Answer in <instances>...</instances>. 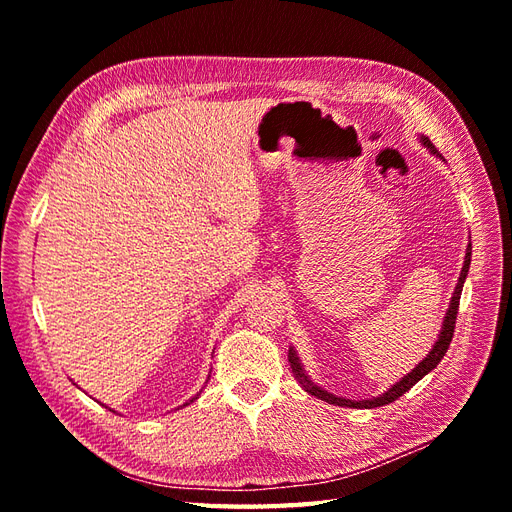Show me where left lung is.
<instances>
[{"instance_id": "left-lung-1", "label": "left lung", "mask_w": 512, "mask_h": 512, "mask_svg": "<svg viewBox=\"0 0 512 512\" xmlns=\"http://www.w3.org/2000/svg\"><path fill=\"white\" fill-rule=\"evenodd\" d=\"M422 143L427 145L433 154H436V149H433V143L429 138H422ZM469 266H471V244H469V250H466V259H464V266H462V273H460V279H458V286H455V292H453V299H451V306H449V312L447 317H444V328L438 336L436 345H433V350L429 352V356L424 358L422 363H418V367L411 369V374H407L405 378L400 380V383H396L394 387H391L387 394L378 396V398H372V400H345V398H339V396H332L328 394V391H323L321 387L312 385L310 378L303 374V369L299 365V358L295 352H288V361H290V367H292V374H295V378L299 380V383L306 387L308 394L317 396L325 402H330V405H339V407H356V409H372V407H383V405H389V402L398 400L405 391H409L413 385L418 383V380L422 376H427L433 367H438V363L444 358V354H447L449 345H451V339H453V332H455V319H458V308H460V295H462V286H464V279L466 275H469Z\"/></svg>"}]
</instances>
